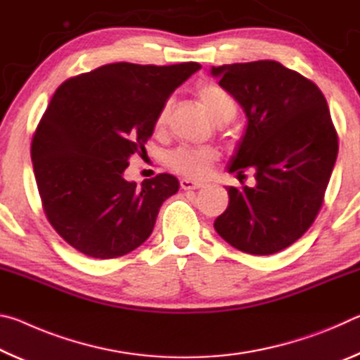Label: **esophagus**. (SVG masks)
<instances>
[{"instance_id":"34e87169","label":"esophagus","mask_w":360,"mask_h":360,"mask_svg":"<svg viewBox=\"0 0 360 360\" xmlns=\"http://www.w3.org/2000/svg\"><path fill=\"white\" fill-rule=\"evenodd\" d=\"M179 184H181L182 188H184V191H195V188L203 187L202 182H195V181H191V179H186V178L181 179Z\"/></svg>"}]
</instances>
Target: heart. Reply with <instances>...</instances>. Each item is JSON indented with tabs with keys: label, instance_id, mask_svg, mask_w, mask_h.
<instances>
[{
	"label": "heart",
	"instance_id": "heart-1",
	"mask_svg": "<svg viewBox=\"0 0 360 360\" xmlns=\"http://www.w3.org/2000/svg\"><path fill=\"white\" fill-rule=\"evenodd\" d=\"M195 95L203 103L212 117L227 122L236 114V101L227 90L214 82H200L195 87ZM169 105L165 103L157 112L155 130H163L167 125ZM219 160V150L212 146L182 144L169 150L165 157L167 167L172 172L191 179H203L210 168Z\"/></svg>",
	"mask_w": 360,
	"mask_h": 360
}]
</instances>
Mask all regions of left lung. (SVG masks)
<instances>
[{"label":"left lung","instance_id":"1","mask_svg":"<svg viewBox=\"0 0 360 360\" xmlns=\"http://www.w3.org/2000/svg\"><path fill=\"white\" fill-rule=\"evenodd\" d=\"M211 72L248 115L229 172L241 176L249 168L255 178L252 187H229L214 229L243 252H279L311 227L324 203L338 154L327 101L313 81L273 60Z\"/></svg>","mask_w":360,"mask_h":360}]
</instances>
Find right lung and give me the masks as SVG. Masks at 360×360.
I'll return each instance as SVG.
<instances>
[{"label":"right lung","instance_id":"1","mask_svg":"<svg viewBox=\"0 0 360 360\" xmlns=\"http://www.w3.org/2000/svg\"><path fill=\"white\" fill-rule=\"evenodd\" d=\"M200 68L111 63L66 79L53 94L33 135L32 160L47 221L76 251L114 259L149 238L179 182L160 173L138 187L124 172L133 154L146 152L169 95Z\"/></svg>","mask_w":360,"mask_h":360}]
</instances>
